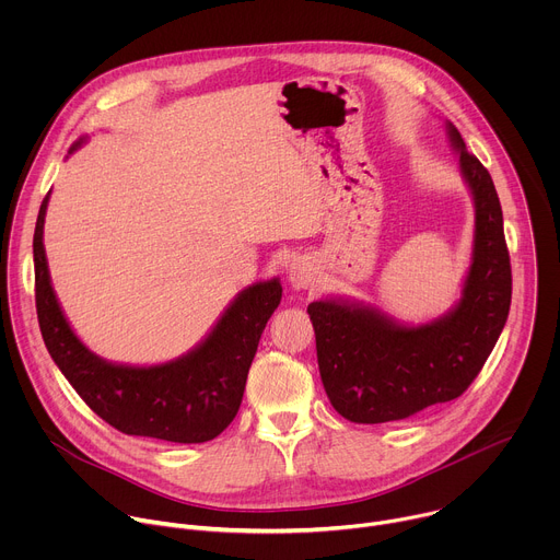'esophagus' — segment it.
Returning a JSON list of instances; mask_svg holds the SVG:
<instances>
[{"instance_id":"esophagus-1","label":"esophagus","mask_w":560,"mask_h":560,"mask_svg":"<svg viewBox=\"0 0 560 560\" xmlns=\"http://www.w3.org/2000/svg\"><path fill=\"white\" fill-rule=\"evenodd\" d=\"M288 281L292 290H314L322 283V272L307 257H296L288 268Z\"/></svg>"}]
</instances>
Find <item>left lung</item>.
Listing matches in <instances>:
<instances>
[{"label":"left lung","instance_id":"8db88e82","mask_svg":"<svg viewBox=\"0 0 560 560\" xmlns=\"http://www.w3.org/2000/svg\"><path fill=\"white\" fill-rule=\"evenodd\" d=\"M445 130L474 201L471 264L458 303L421 326H406L354 299L330 296L307 305L326 394L352 423L401 421L460 396L508 322L512 268L501 201L460 132L450 121Z\"/></svg>","mask_w":560,"mask_h":560}]
</instances>
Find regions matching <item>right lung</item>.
Masks as SVG:
<instances>
[{
    "label": "right lung",
    "instance_id": "right-lung-1",
    "mask_svg": "<svg viewBox=\"0 0 560 560\" xmlns=\"http://www.w3.org/2000/svg\"><path fill=\"white\" fill-rule=\"evenodd\" d=\"M84 141H74L68 154ZM48 195L33 236L35 303L44 343L61 374L97 417L124 434L171 443L219 436L242 406L261 332L281 303L279 279L238 292L208 337L179 359L159 365L110 363L79 341L52 290L44 250Z\"/></svg>",
    "mask_w": 560,
    "mask_h": 560
}]
</instances>
